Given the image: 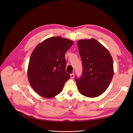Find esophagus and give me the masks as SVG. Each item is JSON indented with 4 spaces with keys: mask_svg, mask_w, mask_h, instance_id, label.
I'll use <instances>...</instances> for the list:
<instances>
[{
    "mask_svg": "<svg viewBox=\"0 0 133 133\" xmlns=\"http://www.w3.org/2000/svg\"><path fill=\"white\" fill-rule=\"evenodd\" d=\"M70 77L71 79H73L74 78V73H72L70 74Z\"/></svg>",
    "mask_w": 133,
    "mask_h": 133,
    "instance_id": "obj_1",
    "label": "esophagus"
}]
</instances>
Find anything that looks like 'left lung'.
<instances>
[{
  "instance_id": "left-lung-1",
  "label": "left lung",
  "mask_w": 133,
  "mask_h": 133,
  "mask_svg": "<svg viewBox=\"0 0 133 133\" xmlns=\"http://www.w3.org/2000/svg\"><path fill=\"white\" fill-rule=\"evenodd\" d=\"M77 44L83 65L82 76L75 78L78 90L87 97H97L107 90L113 77L112 57L95 39L80 40Z\"/></svg>"
}]
</instances>
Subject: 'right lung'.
I'll return each mask as SVG.
<instances>
[{
    "mask_svg": "<svg viewBox=\"0 0 133 133\" xmlns=\"http://www.w3.org/2000/svg\"><path fill=\"white\" fill-rule=\"evenodd\" d=\"M73 44L71 40L60 37L46 39L32 52L28 68V78L38 94L51 98L63 90L70 78L66 73L65 54Z\"/></svg>",
    "mask_w": 133,
    "mask_h": 133,
    "instance_id": "obj_1",
    "label": "right lung"
}]
</instances>
